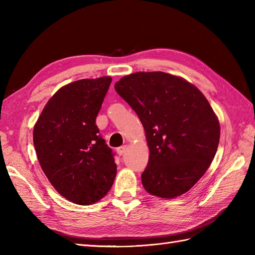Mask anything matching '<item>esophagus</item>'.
Here are the masks:
<instances>
[{
  "mask_svg": "<svg viewBox=\"0 0 255 255\" xmlns=\"http://www.w3.org/2000/svg\"><path fill=\"white\" fill-rule=\"evenodd\" d=\"M126 149H127V145H121V147H118L116 149V151L119 155H123L125 152H126Z\"/></svg>",
  "mask_w": 255,
  "mask_h": 255,
  "instance_id": "esophagus-1",
  "label": "esophagus"
}]
</instances>
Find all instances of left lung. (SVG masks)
<instances>
[{
    "instance_id": "8db88e82",
    "label": "left lung",
    "mask_w": 255,
    "mask_h": 255,
    "mask_svg": "<svg viewBox=\"0 0 255 255\" xmlns=\"http://www.w3.org/2000/svg\"><path fill=\"white\" fill-rule=\"evenodd\" d=\"M115 90L136 112L150 151L141 174L145 191L162 198L186 193L207 171L220 138L207 99L186 80L165 72H136Z\"/></svg>"
}]
</instances>
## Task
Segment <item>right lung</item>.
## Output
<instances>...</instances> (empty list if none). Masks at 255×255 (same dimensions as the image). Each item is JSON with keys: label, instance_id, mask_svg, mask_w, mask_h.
<instances>
[{"label": "right lung", "instance_id": "1", "mask_svg": "<svg viewBox=\"0 0 255 255\" xmlns=\"http://www.w3.org/2000/svg\"><path fill=\"white\" fill-rule=\"evenodd\" d=\"M111 77L64 85L48 101L34 127V145L42 171L70 202L91 205L110 191L117 165L95 121Z\"/></svg>", "mask_w": 255, "mask_h": 255}]
</instances>
